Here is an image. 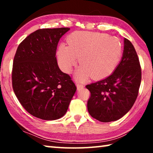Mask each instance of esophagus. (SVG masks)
<instances>
[{"instance_id":"34e87169","label":"esophagus","mask_w":153,"mask_h":153,"mask_svg":"<svg viewBox=\"0 0 153 153\" xmlns=\"http://www.w3.org/2000/svg\"><path fill=\"white\" fill-rule=\"evenodd\" d=\"M76 86H77V89L78 90H81V89H82V88H84V85H82V84H76Z\"/></svg>"}]
</instances>
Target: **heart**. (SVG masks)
Instances as JSON below:
<instances>
[{"label": "heart", "instance_id": "heart-1", "mask_svg": "<svg viewBox=\"0 0 153 153\" xmlns=\"http://www.w3.org/2000/svg\"><path fill=\"white\" fill-rule=\"evenodd\" d=\"M69 45L61 44L57 51L59 66L71 73L78 61L76 73L78 81L105 78L112 74L122 56V44L115 36L104 33L77 31L67 37Z\"/></svg>", "mask_w": 153, "mask_h": 153}]
</instances>
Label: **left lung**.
Instances as JSON below:
<instances>
[{
    "mask_svg": "<svg viewBox=\"0 0 153 153\" xmlns=\"http://www.w3.org/2000/svg\"><path fill=\"white\" fill-rule=\"evenodd\" d=\"M142 72L139 59L130 41L124 38L123 56L113 73L86 86L90 92L88 111L101 122L117 121L132 107L138 94Z\"/></svg>",
    "mask_w": 153,
    "mask_h": 153,
    "instance_id": "left-lung-1",
    "label": "left lung"
}]
</instances>
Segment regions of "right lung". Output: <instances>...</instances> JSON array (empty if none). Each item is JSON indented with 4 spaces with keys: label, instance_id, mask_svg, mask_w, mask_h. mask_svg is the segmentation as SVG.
<instances>
[{
    "label": "right lung",
    "instance_id": "1",
    "mask_svg": "<svg viewBox=\"0 0 153 153\" xmlns=\"http://www.w3.org/2000/svg\"><path fill=\"white\" fill-rule=\"evenodd\" d=\"M69 29L36 30L19 44L15 55L13 89L23 107L37 118L63 117L76 91L71 77L60 70L55 56L59 40Z\"/></svg>",
    "mask_w": 153,
    "mask_h": 153
}]
</instances>
